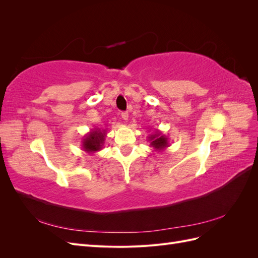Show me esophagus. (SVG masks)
I'll return each mask as SVG.
<instances>
[{
  "label": "esophagus",
  "mask_w": 258,
  "mask_h": 258,
  "mask_svg": "<svg viewBox=\"0 0 258 258\" xmlns=\"http://www.w3.org/2000/svg\"><path fill=\"white\" fill-rule=\"evenodd\" d=\"M128 117H129L128 112H122V113H121V118H122L124 121L128 120Z\"/></svg>",
  "instance_id": "34e87169"
}]
</instances>
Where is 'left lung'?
<instances>
[{"mask_svg":"<svg viewBox=\"0 0 258 258\" xmlns=\"http://www.w3.org/2000/svg\"><path fill=\"white\" fill-rule=\"evenodd\" d=\"M148 141L151 143V146L154 147L155 151H163L169 144V138L161 134V131L156 130L155 134L148 136Z\"/></svg>","mask_w":258,"mask_h":258,"instance_id":"8db88e82","label":"left lung"}]
</instances>
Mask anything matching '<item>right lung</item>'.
Here are the masks:
<instances>
[{"mask_svg": "<svg viewBox=\"0 0 258 258\" xmlns=\"http://www.w3.org/2000/svg\"><path fill=\"white\" fill-rule=\"evenodd\" d=\"M106 137V129L93 128L83 138V151L88 154H93L102 150Z\"/></svg>", "mask_w": 258, "mask_h": 258, "instance_id": "right-lung-1", "label": "right lung"}]
</instances>
